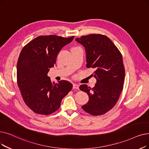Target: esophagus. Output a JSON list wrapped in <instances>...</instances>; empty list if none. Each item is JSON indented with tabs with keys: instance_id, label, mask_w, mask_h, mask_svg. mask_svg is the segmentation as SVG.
<instances>
[{
	"instance_id": "obj_1",
	"label": "esophagus",
	"mask_w": 149,
	"mask_h": 149,
	"mask_svg": "<svg viewBox=\"0 0 149 149\" xmlns=\"http://www.w3.org/2000/svg\"><path fill=\"white\" fill-rule=\"evenodd\" d=\"M73 88L74 89H79V86L77 85V84L74 83L73 84Z\"/></svg>"
}]
</instances>
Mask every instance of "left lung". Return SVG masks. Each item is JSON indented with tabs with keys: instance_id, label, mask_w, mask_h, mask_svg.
Returning a JSON list of instances; mask_svg holds the SVG:
<instances>
[{
	"instance_id": "left-lung-1",
	"label": "left lung",
	"mask_w": 149,
	"mask_h": 149,
	"mask_svg": "<svg viewBox=\"0 0 149 149\" xmlns=\"http://www.w3.org/2000/svg\"><path fill=\"white\" fill-rule=\"evenodd\" d=\"M75 40L85 47L86 67L95 69L93 75L97 80L93 88L86 85L80 86L89 96L88 103L81 108L93 116L105 114L115 106L123 89L125 69L122 55L105 35L90 34Z\"/></svg>"
}]
</instances>
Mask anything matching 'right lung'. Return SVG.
Masks as SVG:
<instances>
[{
    "label": "right lung",
    "mask_w": 149,
    "mask_h": 149,
    "mask_svg": "<svg viewBox=\"0 0 149 149\" xmlns=\"http://www.w3.org/2000/svg\"><path fill=\"white\" fill-rule=\"evenodd\" d=\"M74 36H40L22 49L17 64V82L22 99L33 112L48 115L58 109L62 99L72 88L70 82L52 81L47 74L61 49Z\"/></svg>",
    "instance_id": "obj_1"
}]
</instances>
